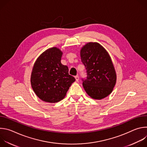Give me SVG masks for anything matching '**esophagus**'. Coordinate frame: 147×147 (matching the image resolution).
Segmentation results:
<instances>
[{
	"instance_id": "esophagus-1",
	"label": "esophagus",
	"mask_w": 147,
	"mask_h": 147,
	"mask_svg": "<svg viewBox=\"0 0 147 147\" xmlns=\"http://www.w3.org/2000/svg\"><path fill=\"white\" fill-rule=\"evenodd\" d=\"M75 78H76V81H78V80H79V77H78V76H75Z\"/></svg>"
}]
</instances>
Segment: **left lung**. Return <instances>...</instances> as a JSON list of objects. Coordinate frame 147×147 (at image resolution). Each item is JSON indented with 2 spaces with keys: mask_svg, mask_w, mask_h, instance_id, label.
Returning <instances> with one entry per match:
<instances>
[{
  "mask_svg": "<svg viewBox=\"0 0 147 147\" xmlns=\"http://www.w3.org/2000/svg\"><path fill=\"white\" fill-rule=\"evenodd\" d=\"M81 59L87 70L82 86L93 99H102L113 91L116 82V74L111 58L102 45L88 42L80 51Z\"/></svg>",
  "mask_w": 147,
  "mask_h": 147,
  "instance_id": "1",
  "label": "left lung"
}]
</instances>
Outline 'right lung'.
<instances>
[{
  "label": "right lung",
  "instance_id": "obj_1",
  "mask_svg": "<svg viewBox=\"0 0 147 147\" xmlns=\"http://www.w3.org/2000/svg\"><path fill=\"white\" fill-rule=\"evenodd\" d=\"M63 53L56 47L46 50L36 59L31 76V87L43 101L56 103L63 99L76 80L67 66L61 63Z\"/></svg>",
  "mask_w": 147,
  "mask_h": 147
}]
</instances>
